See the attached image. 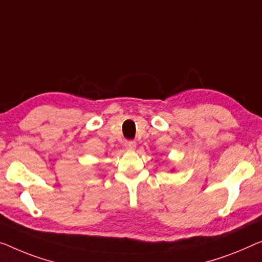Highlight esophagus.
<instances>
[{"label":"esophagus","mask_w":262,"mask_h":262,"mask_svg":"<svg viewBox=\"0 0 262 262\" xmlns=\"http://www.w3.org/2000/svg\"><path fill=\"white\" fill-rule=\"evenodd\" d=\"M124 147H126L127 150L133 151V150H135V148H136V142L135 141H126L124 142Z\"/></svg>","instance_id":"34e87169"}]
</instances>
